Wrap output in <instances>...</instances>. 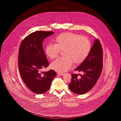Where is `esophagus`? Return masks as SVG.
I'll return each mask as SVG.
<instances>
[{"instance_id": "34e87169", "label": "esophagus", "mask_w": 121, "mask_h": 121, "mask_svg": "<svg viewBox=\"0 0 121 121\" xmlns=\"http://www.w3.org/2000/svg\"><path fill=\"white\" fill-rule=\"evenodd\" d=\"M58 75H60V76H62V75H63V73L58 72Z\"/></svg>"}]
</instances>
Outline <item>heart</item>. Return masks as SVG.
Listing matches in <instances>:
<instances>
[{"label":"heart","mask_w":121,"mask_h":121,"mask_svg":"<svg viewBox=\"0 0 121 121\" xmlns=\"http://www.w3.org/2000/svg\"><path fill=\"white\" fill-rule=\"evenodd\" d=\"M55 44H48L45 48L46 55L50 59L58 57L63 50V57L57 58L51 64L52 69L59 72L68 70L75 63H82L91 50V42L85 37L73 33H64L59 35L55 40Z\"/></svg>","instance_id":"b5f03b06"}]
</instances>
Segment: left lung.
Wrapping results in <instances>:
<instances>
[{"instance_id":"left-lung-1","label":"left lung","mask_w":121,"mask_h":121,"mask_svg":"<svg viewBox=\"0 0 121 121\" xmlns=\"http://www.w3.org/2000/svg\"><path fill=\"white\" fill-rule=\"evenodd\" d=\"M103 49L100 41L95 39L87 57L75 71L82 72L78 74H72L70 90L77 94H83L90 90L96 83L103 69Z\"/></svg>"}]
</instances>
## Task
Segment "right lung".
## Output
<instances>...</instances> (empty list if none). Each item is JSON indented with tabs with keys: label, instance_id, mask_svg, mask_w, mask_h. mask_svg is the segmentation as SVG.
I'll use <instances>...</instances> for the list:
<instances>
[{
	"label": "right lung",
	"instance_id": "1",
	"mask_svg": "<svg viewBox=\"0 0 121 121\" xmlns=\"http://www.w3.org/2000/svg\"><path fill=\"white\" fill-rule=\"evenodd\" d=\"M53 33L52 31H35L27 36L19 47L18 65L21 77L26 86L37 94L47 92L56 75L53 70L41 72L49 65L43 42Z\"/></svg>",
	"mask_w": 121,
	"mask_h": 121
}]
</instances>
